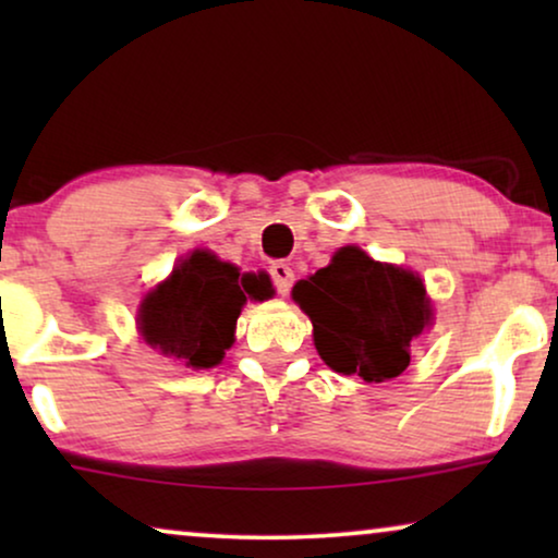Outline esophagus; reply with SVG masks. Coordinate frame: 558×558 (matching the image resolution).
Returning a JSON list of instances; mask_svg holds the SVG:
<instances>
[{
    "label": "esophagus",
    "instance_id": "1",
    "mask_svg": "<svg viewBox=\"0 0 558 558\" xmlns=\"http://www.w3.org/2000/svg\"><path fill=\"white\" fill-rule=\"evenodd\" d=\"M269 274H271L274 289H277V292H279L281 296H287V294H289V289H292V281H294V271H292V266L277 262V264H271V266H269Z\"/></svg>",
    "mask_w": 558,
    "mask_h": 558
}]
</instances>
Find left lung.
<instances>
[{
    "instance_id": "8db88e82",
    "label": "left lung",
    "mask_w": 558,
    "mask_h": 558,
    "mask_svg": "<svg viewBox=\"0 0 558 558\" xmlns=\"http://www.w3.org/2000/svg\"><path fill=\"white\" fill-rule=\"evenodd\" d=\"M292 296L312 319L323 361L368 384L407 371L411 342L432 319L416 274L373 262L355 246L340 248L330 266L296 281Z\"/></svg>"
}]
</instances>
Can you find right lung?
<instances>
[{
  "label": "right lung",
  "instance_id": "right-lung-1",
  "mask_svg": "<svg viewBox=\"0 0 558 558\" xmlns=\"http://www.w3.org/2000/svg\"><path fill=\"white\" fill-rule=\"evenodd\" d=\"M246 294L264 300L271 294L266 277H243L208 251H195L172 277L144 296L140 330L147 345L172 355L190 368H213L233 345L235 319Z\"/></svg>",
  "mask_w": 558,
  "mask_h": 558
}]
</instances>
